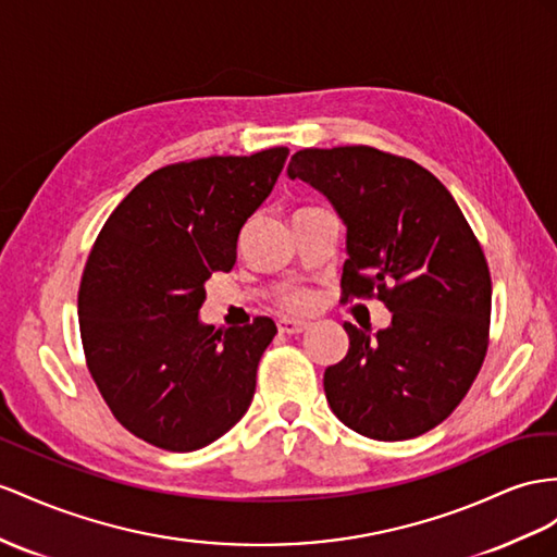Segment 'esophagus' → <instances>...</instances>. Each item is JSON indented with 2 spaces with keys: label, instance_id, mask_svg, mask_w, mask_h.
I'll use <instances>...</instances> for the list:
<instances>
[{
  "label": "esophagus",
  "instance_id": "obj_1",
  "mask_svg": "<svg viewBox=\"0 0 557 557\" xmlns=\"http://www.w3.org/2000/svg\"><path fill=\"white\" fill-rule=\"evenodd\" d=\"M308 322H304V320H292V318H282L280 322H277V330L282 332V334H301V332H306L308 330Z\"/></svg>",
  "mask_w": 557,
  "mask_h": 557
}]
</instances>
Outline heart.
Segmentation results:
<instances>
[{
    "instance_id": "heart-1",
    "label": "heart",
    "mask_w": 557,
    "mask_h": 557,
    "mask_svg": "<svg viewBox=\"0 0 557 557\" xmlns=\"http://www.w3.org/2000/svg\"><path fill=\"white\" fill-rule=\"evenodd\" d=\"M308 304H310V296H308V294H292V296L287 298V306H289V308H296V310L306 308Z\"/></svg>"
}]
</instances>
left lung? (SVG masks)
I'll return each mask as SVG.
<instances>
[{
	"label": "left lung",
	"mask_w": 557,
	"mask_h": 557,
	"mask_svg": "<svg viewBox=\"0 0 557 557\" xmlns=\"http://www.w3.org/2000/svg\"><path fill=\"white\" fill-rule=\"evenodd\" d=\"M287 176L346 225V298L376 294L393 312L379 332L344 322L350 346L326 367V403L364 437L423 435L463 400L487 352L492 280L473 231L431 171L376 148L298 150Z\"/></svg>",
	"instance_id": "1"
}]
</instances>
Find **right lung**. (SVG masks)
Instances as JSON below:
<instances>
[{"label": "right lung", "mask_w": 557, "mask_h": 557, "mask_svg": "<svg viewBox=\"0 0 557 557\" xmlns=\"http://www.w3.org/2000/svg\"><path fill=\"white\" fill-rule=\"evenodd\" d=\"M287 148L205 157L152 171L110 213L79 284L89 372L115 419L169 451H195L247 414L256 369L277 334L199 320L213 270L273 193Z\"/></svg>", "instance_id": "right-lung-1"}]
</instances>
